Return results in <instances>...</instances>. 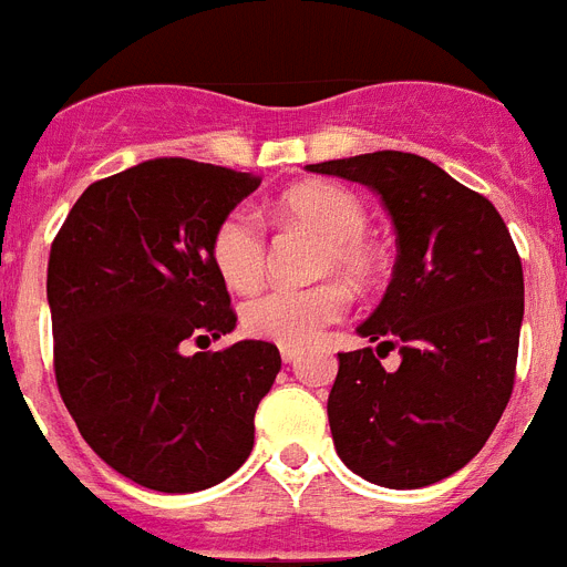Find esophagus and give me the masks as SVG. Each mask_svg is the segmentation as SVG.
Returning a JSON list of instances; mask_svg holds the SVG:
<instances>
[{
    "label": "esophagus",
    "mask_w": 567,
    "mask_h": 567,
    "mask_svg": "<svg viewBox=\"0 0 567 567\" xmlns=\"http://www.w3.org/2000/svg\"><path fill=\"white\" fill-rule=\"evenodd\" d=\"M279 351H282L285 363H293V360H297V357H299V349H293V346H282V349H279Z\"/></svg>",
    "instance_id": "obj_1"
}]
</instances>
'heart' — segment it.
Returning <instances> with one entry per match:
<instances>
[{
  "instance_id": "heart-1",
  "label": "heart",
  "mask_w": 567,
  "mask_h": 567,
  "mask_svg": "<svg viewBox=\"0 0 567 567\" xmlns=\"http://www.w3.org/2000/svg\"><path fill=\"white\" fill-rule=\"evenodd\" d=\"M279 216L311 227L326 236L320 268L334 270L365 282L374 274V250L365 241L369 213L357 195L334 184H299L279 198ZM210 256L218 276L233 291H254L268 265V239L259 218L245 207L227 213L213 230ZM349 308V293L337 282L308 285V288H270L247 299L241 308V328L256 340L276 346H308L322 334V328L337 322Z\"/></svg>"
}]
</instances>
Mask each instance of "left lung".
<instances>
[{
	"mask_svg": "<svg viewBox=\"0 0 567 567\" xmlns=\"http://www.w3.org/2000/svg\"><path fill=\"white\" fill-rule=\"evenodd\" d=\"M380 195L398 233L386 297L340 351L328 394L337 455L365 482L435 484L487 444L516 380L525 276L493 204L412 152H369L308 164ZM402 351L386 373L383 350Z\"/></svg>",
	"mask_w": 567,
	"mask_h": 567,
	"instance_id": "8db88e82",
	"label": "left lung"
}]
</instances>
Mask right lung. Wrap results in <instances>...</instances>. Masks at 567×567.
Wrapping results in <instances>:
<instances>
[{
  "mask_svg": "<svg viewBox=\"0 0 567 567\" xmlns=\"http://www.w3.org/2000/svg\"><path fill=\"white\" fill-rule=\"evenodd\" d=\"M261 178L155 158L94 181L49 256L54 374L80 435L109 467L158 493L225 482L254 450V417L282 357L241 340L213 230Z\"/></svg>",
  "mask_w": 567,
  "mask_h": 567,
  "instance_id": "1",
  "label": "right lung"
}]
</instances>
